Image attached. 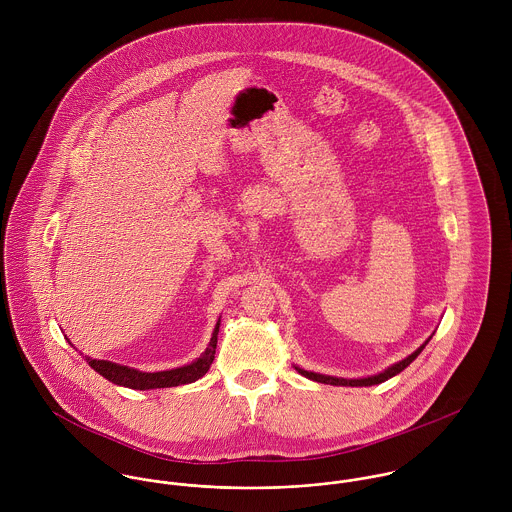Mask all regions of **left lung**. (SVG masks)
Returning <instances> with one entry per match:
<instances>
[{
  "instance_id": "1",
  "label": "left lung",
  "mask_w": 512,
  "mask_h": 512,
  "mask_svg": "<svg viewBox=\"0 0 512 512\" xmlns=\"http://www.w3.org/2000/svg\"><path fill=\"white\" fill-rule=\"evenodd\" d=\"M428 345V341L418 349V351H414L410 357H406L404 361H400V363H396V365L390 366V368H386L384 372H380V374H374V376H368V378H357V380H347V378H335V376H325V374H317V372H307V370H303V368H297V372H301L305 378H309V380H315V382H323V384H333V386H372V384H380V382H384V380H388V378H392V376H396L398 372H402L406 366L410 365L422 351H424V347Z\"/></svg>"
}]
</instances>
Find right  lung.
I'll return each mask as SVG.
<instances>
[{
  "label": "right lung",
  "instance_id": "add662e5",
  "mask_svg": "<svg viewBox=\"0 0 512 512\" xmlns=\"http://www.w3.org/2000/svg\"><path fill=\"white\" fill-rule=\"evenodd\" d=\"M219 325L220 323H217L207 351L195 363L181 366V368L163 370V372H142V370H136V368L116 365V363H110V361H96V359H90V357H86V363L92 366L98 374H102L106 380H110L114 384H120V386H126V388H134V390H151V388H169V386L189 384V382H195L201 376H205L207 370L213 365L215 353H217Z\"/></svg>",
  "mask_w": 512,
  "mask_h": 512
}]
</instances>
